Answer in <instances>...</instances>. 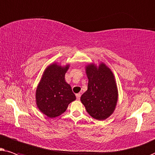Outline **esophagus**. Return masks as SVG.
<instances>
[{
    "label": "esophagus",
    "instance_id": "1",
    "mask_svg": "<svg viewBox=\"0 0 155 155\" xmlns=\"http://www.w3.org/2000/svg\"><path fill=\"white\" fill-rule=\"evenodd\" d=\"M76 98H77L78 100H79L80 97H81V94H76Z\"/></svg>",
    "mask_w": 155,
    "mask_h": 155
}]
</instances>
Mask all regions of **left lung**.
<instances>
[{
    "label": "left lung",
    "mask_w": 155,
    "mask_h": 155,
    "mask_svg": "<svg viewBox=\"0 0 155 155\" xmlns=\"http://www.w3.org/2000/svg\"><path fill=\"white\" fill-rule=\"evenodd\" d=\"M85 71L88 79V89L81 96V101L91 116L104 120L114 112L118 101L115 76L104 62L98 65L88 64Z\"/></svg>",
    "instance_id": "left-lung-1"
}]
</instances>
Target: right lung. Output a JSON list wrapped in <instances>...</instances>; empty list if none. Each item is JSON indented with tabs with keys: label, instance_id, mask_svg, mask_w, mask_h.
Instances as JSON below:
<instances>
[{
	"label": "right lung",
	"instance_id": "add662e5",
	"mask_svg": "<svg viewBox=\"0 0 155 155\" xmlns=\"http://www.w3.org/2000/svg\"><path fill=\"white\" fill-rule=\"evenodd\" d=\"M70 64L64 66L54 62L47 66L35 91L36 105L47 117H55L62 114L70 103L76 100L71 86L65 81V74Z\"/></svg>",
	"mask_w": 155,
	"mask_h": 155
}]
</instances>
